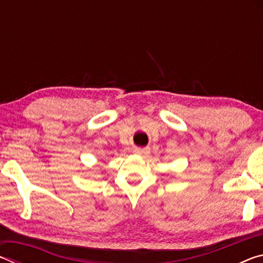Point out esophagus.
Segmentation results:
<instances>
[{
    "instance_id": "obj_1",
    "label": "esophagus",
    "mask_w": 263,
    "mask_h": 263,
    "mask_svg": "<svg viewBox=\"0 0 263 263\" xmlns=\"http://www.w3.org/2000/svg\"><path fill=\"white\" fill-rule=\"evenodd\" d=\"M135 153L138 155H146L149 153V148H136Z\"/></svg>"
}]
</instances>
